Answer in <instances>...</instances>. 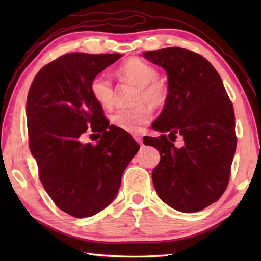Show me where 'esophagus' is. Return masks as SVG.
Segmentation results:
<instances>
[{
  "label": "esophagus",
  "mask_w": 261,
  "mask_h": 261,
  "mask_svg": "<svg viewBox=\"0 0 261 261\" xmlns=\"http://www.w3.org/2000/svg\"><path fill=\"white\" fill-rule=\"evenodd\" d=\"M134 138H135V140H136L138 143H140V145H141V143H142V137H141L140 135H135Z\"/></svg>",
  "instance_id": "1"
}]
</instances>
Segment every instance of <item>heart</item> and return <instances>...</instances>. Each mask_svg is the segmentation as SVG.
<instances>
[{
	"instance_id": "b5f03b06",
	"label": "heart",
	"mask_w": 261,
	"mask_h": 261,
	"mask_svg": "<svg viewBox=\"0 0 261 261\" xmlns=\"http://www.w3.org/2000/svg\"><path fill=\"white\" fill-rule=\"evenodd\" d=\"M119 75L126 82L138 85L135 96L137 107L119 109L111 115V122L116 127L126 132H137L147 124L151 118L150 108H159L167 98V87L157 80L158 71L141 59L132 58L119 68ZM91 92L95 101L103 108H111L114 102V87L109 74L102 71L91 82Z\"/></svg>"
}]
</instances>
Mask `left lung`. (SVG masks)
I'll return each mask as SVG.
<instances>
[{
	"label": "left lung",
	"instance_id": "1",
	"mask_svg": "<svg viewBox=\"0 0 261 261\" xmlns=\"http://www.w3.org/2000/svg\"><path fill=\"white\" fill-rule=\"evenodd\" d=\"M143 57L168 76L165 107L152 123L163 135L143 138L160 153L153 186L170 207L198 212L218 201L228 186L237 147L233 107L219 73L201 55L170 47ZM177 135L185 141L180 148L172 143Z\"/></svg>",
	"mask_w": 261,
	"mask_h": 261
}]
</instances>
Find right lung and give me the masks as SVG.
Listing matches in <instances>:
<instances>
[{
  "mask_svg": "<svg viewBox=\"0 0 261 261\" xmlns=\"http://www.w3.org/2000/svg\"><path fill=\"white\" fill-rule=\"evenodd\" d=\"M121 54L71 53L38 71L27 98L29 147L41 184L54 203L75 218H88L112 203L121 178L140 147L110 125L91 82ZM99 132L95 146L80 141Z\"/></svg>",
  "mask_w": 261,
  "mask_h": 261,
  "instance_id": "obj_1",
  "label": "right lung"
}]
</instances>
